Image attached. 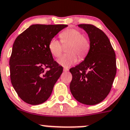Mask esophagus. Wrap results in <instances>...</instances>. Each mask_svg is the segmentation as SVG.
<instances>
[{"label":"esophagus","instance_id":"34e87169","mask_svg":"<svg viewBox=\"0 0 130 130\" xmlns=\"http://www.w3.org/2000/svg\"><path fill=\"white\" fill-rule=\"evenodd\" d=\"M69 71V69L68 68H66V67H65V68L63 69V71L64 72H67Z\"/></svg>","mask_w":130,"mask_h":130}]
</instances>
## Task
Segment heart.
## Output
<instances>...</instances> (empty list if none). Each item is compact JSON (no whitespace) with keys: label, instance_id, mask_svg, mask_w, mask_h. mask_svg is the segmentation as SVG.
<instances>
[{"label":"heart","instance_id":"b5f03b06","mask_svg":"<svg viewBox=\"0 0 130 130\" xmlns=\"http://www.w3.org/2000/svg\"><path fill=\"white\" fill-rule=\"evenodd\" d=\"M63 44L69 43L67 52L68 54L62 56L58 63L63 67H69L77 62V56L79 59H83L89 53L90 47V40L87 36L76 28H70L64 30L59 34ZM50 52L55 57H59L62 53V45L60 41L55 38L50 40L48 43Z\"/></svg>","mask_w":130,"mask_h":130}]
</instances>
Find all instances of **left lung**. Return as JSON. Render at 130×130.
<instances>
[{"label": "left lung", "instance_id": "8db88e82", "mask_svg": "<svg viewBox=\"0 0 130 130\" xmlns=\"http://www.w3.org/2000/svg\"><path fill=\"white\" fill-rule=\"evenodd\" d=\"M87 31L90 47L83 61L71 68V92L82 104L94 105L110 92L116 74L114 50L107 36L95 26L79 24Z\"/></svg>", "mask_w": 130, "mask_h": 130}]
</instances>
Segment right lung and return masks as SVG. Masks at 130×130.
Returning <instances> with one entry per match:
<instances>
[{
    "mask_svg": "<svg viewBox=\"0 0 130 130\" xmlns=\"http://www.w3.org/2000/svg\"><path fill=\"white\" fill-rule=\"evenodd\" d=\"M67 25L34 24L15 40L10 58L12 85L23 101L38 105L45 102L63 67L53 60L48 43Z\"/></svg>",
    "mask_w": 130,
    "mask_h": 130,
    "instance_id": "right-lung-1",
    "label": "right lung"
}]
</instances>
